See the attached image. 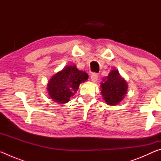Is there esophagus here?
<instances>
[{
	"instance_id": "esophagus-1",
	"label": "esophagus",
	"mask_w": 161,
	"mask_h": 161,
	"mask_svg": "<svg viewBox=\"0 0 161 161\" xmlns=\"http://www.w3.org/2000/svg\"><path fill=\"white\" fill-rule=\"evenodd\" d=\"M91 80L93 82H96L98 80V75L97 73H92L91 75Z\"/></svg>"
}]
</instances>
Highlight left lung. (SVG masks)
Listing matches in <instances>:
<instances>
[{"mask_svg": "<svg viewBox=\"0 0 161 161\" xmlns=\"http://www.w3.org/2000/svg\"><path fill=\"white\" fill-rule=\"evenodd\" d=\"M103 99L108 105H116L124 99L127 94L128 84L120 75L119 71L113 69L101 84Z\"/></svg>", "mask_w": 161, "mask_h": 161, "instance_id": "8db88e82", "label": "left lung"}]
</instances>
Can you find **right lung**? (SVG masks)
Segmentation results:
<instances>
[{
  "mask_svg": "<svg viewBox=\"0 0 161 161\" xmlns=\"http://www.w3.org/2000/svg\"><path fill=\"white\" fill-rule=\"evenodd\" d=\"M88 77V75L79 70L76 65H69L51 77L47 84L48 94L55 102L67 103L78 90L80 84Z\"/></svg>",
  "mask_w": 161,
  "mask_h": 161,
  "instance_id": "obj_1",
  "label": "right lung"
}]
</instances>
